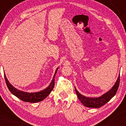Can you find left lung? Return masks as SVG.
I'll list each match as a JSON object with an SVG mask.
<instances>
[{
    "label": "left lung",
    "instance_id": "obj_1",
    "mask_svg": "<svg viewBox=\"0 0 126 126\" xmlns=\"http://www.w3.org/2000/svg\"><path fill=\"white\" fill-rule=\"evenodd\" d=\"M120 84V74L118 75V77L117 79V81L115 82V84L111 88L108 92L104 94L101 96L96 98H90L86 97L80 94L78 92L76 88H75V91H76V95H77L78 98L82 104L84 106L89 108H99L103 106L107 102H108L116 94L117 91L118 90V86Z\"/></svg>",
    "mask_w": 126,
    "mask_h": 126
}]
</instances>
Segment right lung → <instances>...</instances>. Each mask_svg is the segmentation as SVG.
<instances>
[{
	"label": "right lung",
	"instance_id": "add662e5",
	"mask_svg": "<svg viewBox=\"0 0 126 126\" xmlns=\"http://www.w3.org/2000/svg\"><path fill=\"white\" fill-rule=\"evenodd\" d=\"M58 69L59 67H57L56 71H55L53 79H52L51 83L48 85V87H47L46 89H43V90L40 91V92H27L22 91L19 90V89L15 88L13 85H12L9 83L8 79H7L5 73L4 74V76H5L6 83V85L8 86L9 90L11 91V92L13 95H14L17 98H19L20 99H21L23 101L35 103V102H40V101L44 100L45 98L50 94L51 91L53 90L54 86L55 76H56V74L57 73Z\"/></svg>",
	"mask_w": 126,
	"mask_h": 126
}]
</instances>
